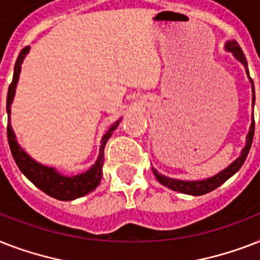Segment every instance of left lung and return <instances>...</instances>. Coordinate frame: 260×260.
I'll return each mask as SVG.
<instances>
[{
    "instance_id": "left-lung-1",
    "label": "left lung",
    "mask_w": 260,
    "mask_h": 260,
    "mask_svg": "<svg viewBox=\"0 0 260 260\" xmlns=\"http://www.w3.org/2000/svg\"><path fill=\"white\" fill-rule=\"evenodd\" d=\"M225 50L230 51L234 54V56L238 59L239 62L242 63L244 69H246L247 77L250 79L251 82V89H252V106H254L255 102V89H254V82L252 79L250 78V73H248V66H247V59L243 54L242 48L239 47V44L235 40H230V42L225 43ZM254 132H255V121L254 116H252V121H251L250 131L247 134L246 138V146L242 150L239 158H236L234 162L231 163L230 166H226L224 170L218 171L217 174H214L212 177L205 178V179H197V181H182V179H175V178H170L163 175V174L158 173V170H155L152 167V171H154L155 177L158 179L163 186H166L169 189L174 190V191H179V193L189 194V196H202V194H206L212 191V190L217 189L218 186H221L226 179H230L232 175L238 173L240 170V167L243 166V163L246 160L247 155L250 152L251 144H252V139H254Z\"/></svg>"
}]
</instances>
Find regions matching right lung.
I'll return each instance as SVG.
<instances>
[{
  "mask_svg": "<svg viewBox=\"0 0 260 260\" xmlns=\"http://www.w3.org/2000/svg\"><path fill=\"white\" fill-rule=\"evenodd\" d=\"M29 52V47H25L21 50L18 55L16 64H14L13 79L10 83L9 90H8V97H6V112H8V142H9L10 151L13 155V159L16 165L18 166L20 171L34 183L36 187L48 194L50 197H54L60 201H73L75 198L83 197L89 194L90 191L95 190L102 177V165H104V150H105L106 142L113 134L121 121V118L114 122L113 125L105 132V135L101 139V146H100V154H98L97 160L94 165L86 171L75 175H64L59 173L55 167L44 166L42 163L36 162L32 159L25 151L22 150L21 146L18 144L14 131L10 124V106L13 102L14 94H16V87H17L20 73H21V64L24 59Z\"/></svg>",
  "mask_w": 260,
  "mask_h": 260,
  "instance_id": "right-lung-1",
  "label": "right lung"
}]
</instances>
